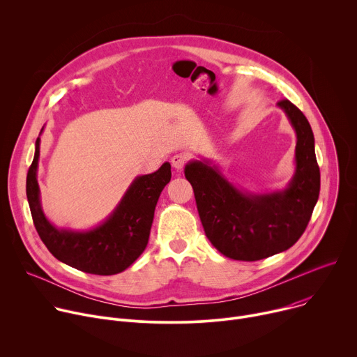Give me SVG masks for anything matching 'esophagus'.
<instances>
[{
    "mask_svg": "<svg viewBox=\"0 0 357 357\" xmlns=\"http://www.w3.org/2000/svg\"><path fill=\"white\" fill-rule=\"evenodd\" d=\"M188 160H189V157H188L186 154H176V155H174V157L171 158V164H172V167H174L176 171H181V169L185 167V164H186Z\"/></svg>",
    "mask_w": 357,
    "mask_h": 357,
    "instance_id": "34e87169",
    "label": "esophagus"
}]
</instances>
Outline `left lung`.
I'll list each match as a JSON object with an SVG mask.
<instances>
[{"mask_svg": "<svg viewBox=\"0 0 357 357\" xmlns=\"http://www.w3.org/2000/svg\"><path fill=\"white\" fill-rule=\"evenodd\" d=\"M277 106L296 134L295 172L284 189L243 190L211 160L190 161L185 167L208 238L233 260L257 261L288 250L307 229L319 197L321 172L312 128L289 100Z\"/></svg>", "mask_w": 357, "mask_h": 357, "instance_id": "8db88e82", "label": "left lung"}]
</instances>
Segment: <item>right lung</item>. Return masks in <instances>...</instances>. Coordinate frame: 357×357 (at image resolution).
Returning <instances> with one entry per match:
<instances>
[{
    "label": "right lung",
    "mask_w": 357,
    "mask_h": 357,
    "mask_svg": "<svg viewBox=\"0 0 357 357\" xmlns=\"http://www.w3.org/2000/svg\"><path fill=\"white\" fill-rule=\"evenodd\" d=\"M39 145L38 137L33 161L26 175V197L35 229L43 244L59 261L89 274L114 275L128 268L148 244L157 202L171 181V164H162L154 174L137 176L103 223L77 231L58 229L42 211L36 179Z\"/></svg>",
    "instance_id": "1"
}]
</instances>
